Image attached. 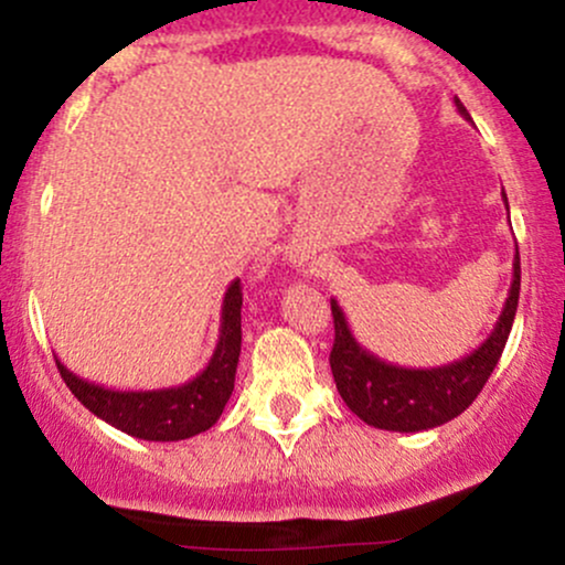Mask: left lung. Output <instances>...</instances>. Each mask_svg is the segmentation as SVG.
I'll list each match as a JSON object with an SVG mask.
<instances>
[{
    "label": "left lung",
    "instance_id": "8db88e82",
    "mask_svg": "<svg viewBox=\"0 0 565 565\" xmlns=\"http://www.w3.org/2000/svg\"><path fill=\"white\" fill-rule=\"evenodd\" d=\"M457 108L465 119H470L468 108L459 100ZM502 199L508 204L504 191ZM518 295H521V255L515 246L512 284L494 332L486 337L481 348L472 350L470 355L436 369L393 366L369 353L350 332L340 305L332 300L334 345L329 353V364H332L342 401L366 425L395 433L430 430V427L459 417L478 398V393L483 391L494 372L497 361L502 359L504 342H508L518 310Z\"/></svg>",
    "mask_w": 565,
    "mask_h": 565
}]
</instances>
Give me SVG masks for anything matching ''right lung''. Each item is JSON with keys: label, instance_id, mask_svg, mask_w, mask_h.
<instances>
[{"label": "right lung", "instance_id": "obj_1", "mask_svg": "<svg viewBox=\"0 0 565 565\" xmlns=\"http://www.w3.org/2000/svg\"><path fill=\"white\" fill-rule=\"evenodd\" d=\"M242 353V284L231 281L220 316V337L210 364L196 377L161 391H111L76 377L55 359L68 391L95 417L142 440H183L210 430L233 393Z\"/></svg>", "mask_w": 565, "mask_h": 565}]
</instances>
